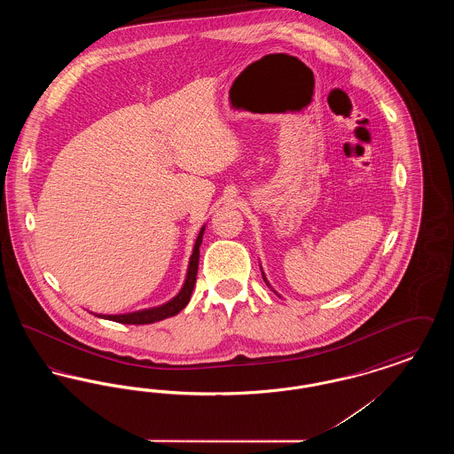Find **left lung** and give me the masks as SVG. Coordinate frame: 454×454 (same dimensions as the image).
I'll return each mask as SVG.
<instances>
[{
  "mask_svg": "<svg viewBox=\"0 0 454 454\" xmlns=\"http://www.w3.org/2000/svg\"><path fill=\"white\" fill-rule=\"evenodd\" d=\"M262 278H263V281L267 282V286H269V287H270V284H269V281H267V279H265V276H263V272H262Z\"/></svg>",
  "mask_w": 454,
  "mask_h": 454,
  "instance_id": "obj_1",
  "label": "left lung"
}]
</instances>
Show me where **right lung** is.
Returning a JSON list of instances; mask_svg holds the SVG:
<instances>
[{
	"label": "right lung",
	"mask_w": 454,
	"mask_h": 454,
	"mask_svg": "<svg viewBox=\"0 0 454 454\" xmlns=\"http://www.w3.org/2000/svg\"><path fill=\"white\" fill-rule=\"evenodd\" d=\"M204 230H206V226L200 228L197 239H195L194 250H192V255H191V260H189V269H187L185 282H184L182 289L178 291V294L172 298L170 301L160 304V306H154V308H148V309L124 313V315H95V313L93 315L98 317V318H104V320L117 322V324L146 325L154 324V322H160V320H165V318H170V317H175L176 313H180L187 306V302L191 301V296H192V291H194L197 267H199V247L202 243Z\"/></svg>",
	"instance_id": "obj_1"
}]
</instances>
